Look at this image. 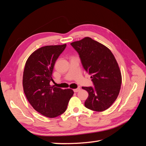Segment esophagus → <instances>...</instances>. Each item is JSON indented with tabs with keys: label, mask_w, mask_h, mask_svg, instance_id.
<instances>
[{
	"label": "esophagus",
	"mask_w": 146,
	"mask_h": 146,
	"mask_svg": "<svg viewBox=\"0 0 146 146\" xmlns=\"http://www.w3.org/2000/svg\"><path fill=\"white\" fill-rule=\"evenodd\" d=\"M80 90V88H76V89H74V91L75 92H78Z\"/></svg>",
	"instance_id": "esophagus-1"
}]
</instances>
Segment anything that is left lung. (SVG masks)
<instances>
[{
  "instance_id": "8db88e82",
  "label": "left lung",
  "mask_w": 146,
  "mask_h": 146,
  "mask_svg": "<svg viewBox=\"0 0 146 146\" xmlns=\"http://www.w3.org/2000/svg\"><path fill=\"white\" fill-rule=\"evenodd\" d=\"M80 56L83 68L91 75L94 87H82L88 92L85 107L95 111L108 109L119 95L122 76L116 60L108 47L86 37L70 43Z\"/></svg>"
}]
</instances>
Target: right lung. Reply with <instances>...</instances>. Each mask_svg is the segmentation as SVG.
<instances>
[{
	"instance_id": "1",
	"label": "right lung",
	"mask_w": 146,
	"mask_h": 146,
	"mask_svg": "<svg viewBox=\"0 0 146 146\" xmlns=\"http://www.w3.org/2000/svg\"><path fill=\"white\" fill-rule=\"evenodd\" d=\"M66 44L46 46L30 55L25 65L24 92L33 108L42 115L55 117L63 114L74 94L71 89L51 86L54 65Z\"/></svg>"
}]
</instances>
